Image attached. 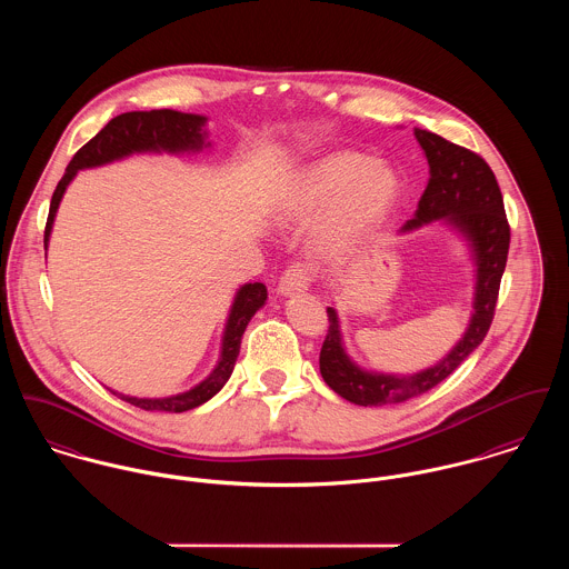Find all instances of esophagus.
I'll return each instance as SVG.
<instances>
[{
	"label": "esophagus",
	"mask_w": 569,
	"mask_h": 569,
	"mask_svg": "<svg viewBox=\"0 0 569 569\" xmlns=\"http://www.w3.org/2000/svg\"><path fill=\"white\" fill-rule=\"evenodd\" d=\"M309 282H311L309 271L300 264H293L282 273V278L278 282V293L284 296V298L296 296V293H305L309 289Z\"/></svg>",
	"instance_id": "1"
}]
</instances>
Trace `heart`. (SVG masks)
<instances>
[{
  "label": "heart",
  "instance_id": "obj_1",
  "mask_svg": "<svg viewBox=\"0 0 569 569\" xmlns=\"http://www.w3.org/2000/svg\"><path fill=\"white\" fill-rule=\"evenodd\" d=\"M401 192L397 170L355 151H337L305 166L278 201L287 226H311L325 210L316 247L326 258H341L361 243L395 208Z\"/></svg>",
  "mask_w": 569,
  "mask_h": 569
}]
</instances>
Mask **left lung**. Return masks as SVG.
<instances>
[{"label": "left lung", "instance_id": "obj_1", "mask_svg": "<svg viewBox=\"0 0 569 569\" xmlns=\"http://www.w3.org/2000/svg\"><path fill=\"white\" fill-rule=\"evenodd\" d=\"M413 136L429 163V181L401 234L440 221L467 243L476 276L473 311L465 335L440 361L411 375H390L352 361L343 346L337 309L328 307L330 326L320 352V372L332 392L355 406L403 403L445 381L485 341L506 269L510 228L490 166L473 151L431 131L413 129Z\"/></svg>", "mask_w": 569, "mask_h": 569}]
</instances>
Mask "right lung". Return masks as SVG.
Segmentation results:
<instances>
[{"instance_id":"obj_1","label":"right lung","mask_w":569,"mask_h":569,"mask_svg":"<svg viewBox=\"0 0 569 569\" xmlns=\"http://www.w3.org/2000/svg\"><path fill=\"white\" fill-rule=\"evenodd\" d=\"M208 118L199 113H181L172 109H153V111H129L120 113L109 124L96 133L81 151L68 163L66 174L61 177L52 201H50V214L46 223V239L43 244L48 249L52 226L57 219V210L61 206V199L68 190V186L74 181L79 170L98 168L107 163L120 162L131 156H183V153H201L203 149H210L212 142L208 140ZM267 302V287L262 282H247L239 287L234 302L230 307L223 337H221V350L219 361L212 368V372L199 381L194 388L170 395L162 399H138L122 392L111 390L118 399L131 403V406L147 409V411H188L194 407L203 406L210 401L232 377L237 357L241 352V339L249 320L260 311Z\"/></svg>"}]
</instances>
